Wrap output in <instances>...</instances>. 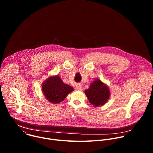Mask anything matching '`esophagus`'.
<instances>
[{
	"instance_id": "esophagus-1",
	"label": "esophagus",
	"mask_w": 153,
	"mask_h": 153,
	"mask_svg": "<svg viewBox=\"0 0 153 153\" xmlns=\"http://www.w3.org/2000/svg\"><path fill=\"white\" fill-rule=\"evenodd\" d=\"M82 86H81V85H79V84H77V85H76V90H77V91H81L82 90Z\"/></svg>"
}]
</instances>
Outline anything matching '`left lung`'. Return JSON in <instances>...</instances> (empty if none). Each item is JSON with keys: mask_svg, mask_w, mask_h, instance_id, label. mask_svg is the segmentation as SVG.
I'll return each mask as SVG.
<instances>
[{"mask_svg": "<svg viewBox=\"0 0 153 153\" xmlns=\"http://www.w3.org/2000/svg\"><path fill=\"white\" fill-rule=\"evenodd\" d=\"M85 94L89 102L95 107L104 105L110 97V90L108 86L100 79H95L88 89L85 90Z\"/></svg>", "mask_w": 153, "mask_h": 153, "instance_id": "obj_1", "label": "left lung"}]
</instances>
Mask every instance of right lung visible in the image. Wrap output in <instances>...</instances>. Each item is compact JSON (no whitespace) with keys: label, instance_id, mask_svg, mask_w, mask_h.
<instances>
[{"label":"right lung","instance_id":"add662e5","mask_svg":"<svg viewBox=\"0 0 153 153\" xmlns=\"http://www.w3.org/2000/svg\"><path fill=\"white\" fill-rule=\"evenodd\" d=\"M42 91L45 99L53 104H57L74 91L72 86L65 83L60 76H50L42 83Z\"/></svg>","mask_w":153,"mask_h":153}]
</instances>
